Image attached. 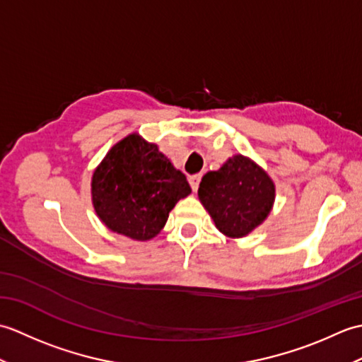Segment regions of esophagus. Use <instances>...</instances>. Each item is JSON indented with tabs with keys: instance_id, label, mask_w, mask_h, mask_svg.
<instances>
[{
	"instance_id": "obj_1",
	"label": "esophagus",
	"mask_w": 362,
	"mask_h": 362,
	"mask_svg": "<svg viewBox=\"0 0 362 362\" xmlns=\"http://www.w3.org/2000/svg\"><path fill=\"white\" fill-rule=\"evenodd\" d=\"M201 179H202V174H194V175H189V185L191 188H193V191H197L199 188V183H201Z\"/></svg>"
}]
</instances>
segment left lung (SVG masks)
Returning <instances> with one entry per match:
<instances>
[{"instance_id": "8db88e82", "label": "left lung", "mask_w": 362, "mask_h": 362, "mask_svg": "<svg viewBox=\"0 0 362 362\" xmlns=\"http://www.w3.org/2000/svg\"><path fill=\"white\" fill-rule=\"evenodd\" d=\"M197 194L221 233L243 238L271 213L275 185L263 168L238 153L202 177Z\"/></svg>"}]
</instances>
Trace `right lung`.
<instances>
[{
	"mask_svg": "<svg viewBox=\"0 0 362 362\" xmlns=\"http://www.w3.org/2000/svg\"><path fill=\"white\" fill-rule=\"evenodd\" d=\"M191 193L187 177L157 144L138 134L107 152L91 179L95 211L112 232L148 241L165 227L169 211Z\"/></svg>",
	"mask_w": 362,
	"mask_h": 362,
	"instance_id": "obj_1",
	"label": "right lung"
}]
</instances>
